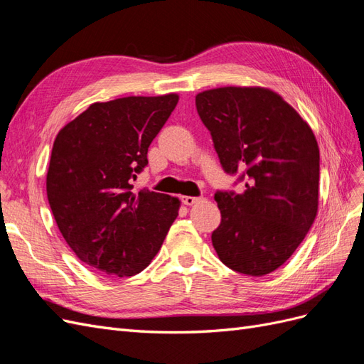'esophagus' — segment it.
<instances>
[{"label": "esophagus", "instance_id": "1", "mask_svg": "<svg viewBox=\"0 0 364 364\" xmlns=\"http://www.w3.org/2000/svg\"><path fill=\"white\" fill-rule=\"evenodd\" d=\"M202 200V197H191V196H183L182 197V202H183V205H186V206H191V205H194V203H197V202H200Z\"/></svg>", "mask_w": 364, "mask_h": 364}]
</instances>
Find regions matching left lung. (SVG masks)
Wrapping results in <instances>:
<instances>
[{
    "mask_svg": "<svg viewBox=\"0 0 364 364\" xmlns=\"http://www.w3.org/2000/svg\"><path fill=\"white\" fill-rule=\"evenodd\" d=\"M226 173H243L241 194L215 193L222 222L211 240L225 266L264 277L302 243L318 208V146L311 127L262 86H223L196 95Z\"/></svg>",
    "mask_w": 364,
    "mask_h": 364,
    "instance_id": "8db88e82",
    "label": "left lung"
}]
</instances>
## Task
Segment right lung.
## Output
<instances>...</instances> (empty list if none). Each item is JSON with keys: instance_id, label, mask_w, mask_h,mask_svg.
<instances>
[{"instance_id": "right-lung-1", "label": "right lung", "mask_w": 364, "mask_h": 364, "mask_svg": "<svg viewBox=\"0 0 364 364\" xmlns=\"http://www.w3.org/2000/svg\"><path fill=\"white\" fill-rule=\"evenodd\" d=\"M179 95H132L95 102L54 139L47 196L58 228L77 258L117 278L144 270L179 215L178 197L132 181L147 165L151 141Z\"/></svg>"}]
</instances>
